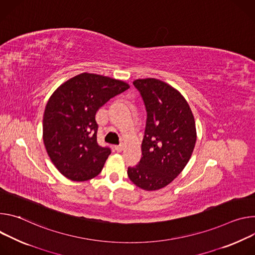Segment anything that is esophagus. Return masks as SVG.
<instances>
[{"instance_id":"esophagus-1","label":"esophagus","mask_w":255,"mask_h":255,"mask_svg":"<svg viewBox=\"0 0 255 255\" xmlns=\"http://www.w3.org/2000/svg\"><path fill=\"white\" fill-rule=\"evenodd\" d=\"M124 148H125V146L123 145V144H121V145H117V146H115V149L118 151V152H122L123 150H124Z\"/></svg>"}]
</instances>
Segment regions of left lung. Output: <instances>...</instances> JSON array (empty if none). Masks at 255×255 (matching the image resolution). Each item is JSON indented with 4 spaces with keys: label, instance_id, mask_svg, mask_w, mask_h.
Wrapping results in <instances>:
<instances>
[{
    "label": "left lung",
    "instance_id": "1",
    "mask_svg": "<svg viewBox=\"0 0 255 255\" xmlns=\"http://www.w3.org/2000/svg\"><path fill=\"white\" fill-rule=\"evenodd\" d=\"M142 96L147 122L142 158L128 168L129 179L144 190H157L176 178L193 152L196 129L191 109L170 85L148 78L132 82Z\"/></svg>",
    "mask_w": 255,
    "mask_h": 255
}]
</instances>
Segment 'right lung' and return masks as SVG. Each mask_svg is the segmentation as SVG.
Wrapping results in <instances>:
<instances>
[{
    "instance_id": "right-lung-1",
    "label": "right lung",
    "mask_w": 255,
    "mask_h": 255,
    "mask_svg": "<svg viewBox=\"0 0 255 255\" xmlns=\"http://www.w3.org/2000/svg\"><path fill=\"white\" fill-rule=\"evenodd\" d=\"M129 88L124 81L83 73L68 80L47 101L43 143L56 169L73 181L97 176L111 151L97 142L96 112Z\"/></svg>"
}]
</instances>
